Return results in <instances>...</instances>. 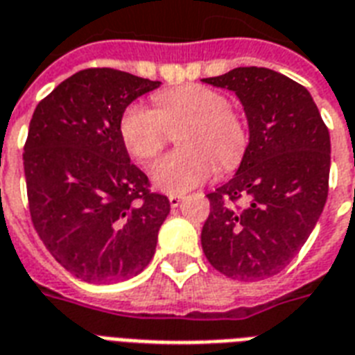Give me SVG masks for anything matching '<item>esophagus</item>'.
Here are the masks:
<instances>
[{"instance_id":"34e87169","label":"esophagus","mask_w":355,"mask_h":355,"mask_svg":"<svg viewBox=\"0 0 355 355\" xmlns=\"http://www.w3.org/2000/svg\"><path fill=\"white\" fill-rule=\"evenodd\" d=\"M181 200H183V196H180V194H170L168 196V202L172 207H178V205L181 203Z\"/></svg>"}]
</instances>
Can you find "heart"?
<instances>
[{
    "label": "heart",
    "mask_w": 355,
    "mask_h": 355,
    "mask_svg": "<svg viewBox=\"0 0 355 355\" xmlns=\"http://www.w3.org/2000/svg\"><path fill=\"white\" fill-rule=\"evenodd\" d=\"M183 148L153 164L157 189L181 194L215 174L216 163L233 168L248 148V125L224 92L205 85H185L155 96V109L133 103L120 118V135L131 157L148 163L163 152L178 131Z\"/></svg>",
    "instance_id": "obj_1"
}]
</instances>
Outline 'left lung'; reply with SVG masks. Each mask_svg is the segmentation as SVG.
<instances>
[{"label": "left lung", "mask_w": 355, "mask_h": 355, "mask_svg": "<svg viewBox=\"0 0 355 355\" xmlns=\"http://www.w3.org/2000/svg\"><path fill=\"white\" fill-rule=\"evenodd\" d=\"M203 81L233 90L250 128L237 174L207 194L203 254L232 279L276 276L300 252L328 198V128L306 87L268 68L243 66Z\"/></svg>", "instance_id": "1"}]
</instances>
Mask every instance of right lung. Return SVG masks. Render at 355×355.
I'll return each mask as SVG.
<instances>
[{"mask_svg":"<svg viewBox=\"0 0 355 355\" xmlns=\"http://www.w3.org/2000/svg\"><path fill=\"white\" fill-rule=\"evenodd\" d=\"M157 87L114 68H87L33 112L24 146L31 222L55 261L83 282H122L153 257L170 202L129 161L120 118Z\"/></svg>","mask_w":355,"mask_h":355,"instance_id":"obj_1","label":"right lung"}]
</instances>
